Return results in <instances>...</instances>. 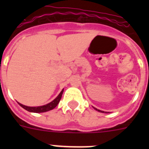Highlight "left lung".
Masks as SVG:
<instances>
[{
  "instance_id": "1",
  "label": "left lung",
  "mask_w": 149,
  "mask_h": 149,
  "mask_svg": "<svg viewBox=\"0 0 149 149\" xmlns=\"http://www.w3.org/2000/svg\"><path fill=\"white\" fill-rule=\"evenodd\" d=\"M93 108H94L95 110H98V112H101V113H104V111H101V110H98V109H97V108H95V107H93Z\"/></svg>"
}]
</instances>
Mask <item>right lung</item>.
<instances>
[{
	"mask_svg": "<svg viewBox=\"0 0 149 149\" xmlns=\"http://www.w3.org/2000/svg\"><path fill=\"white\" fill-rule=\"evenodd\" d=\"M63 93V89L60 92V94L58 95V96L55 98L54 100L50 102L49 104H47L45 105H43V106H39V107H28L25 106V105H23L22 104L18 103V104L20 105L22 107H23L24 109H25L26 110L29 112H31V113H44V112L49 111V110H53L54 108H55L57 104L60 102V99L62 98V95Z\"/></svg>",
	"mask_w": 149,
	"mask_h": 149,
	"instance_id": "right-lung-1",
	"label": "right lung"
}]
</instances>
